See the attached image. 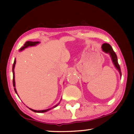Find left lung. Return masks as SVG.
Returning <instances> with one entry per match:
<instances>
[{"instance_id": "obj_1", "label": "left lung", "mask_w": 134, "mask_h": 134, "mask_svg": "<svg viewBox=\"0 0 134 134\" xmlns=\"http://www.w3.org/2000/svg\"><path fill=\"white\" fill-rule=\"evenodd\" d=\"M102 51L103 52H105V53L109 54L111 57V59H112V61L113 63V64H114L115 68L118 70V71L120 74V76L121 77L122 73L121 71V68H120L118 62L117 55L116 53H115L114 51H113L112 47H111L109 44H107V43H104V44L102 45Z\"/></svg>"}]
</instances>
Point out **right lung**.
<instances>
[{
  "mask_svg": "<svg viewBox=\"0 0 134 134\" xmlns=\"http://www.w3.org/2000/svg\"><path fill=\"white\" fill-rule=\"evenodd\" d=\"M40 42L39 41H35V42H32V41H26L25 42V44L24 45V46L21 47V48L19 49V51H21L22 50H24L25 48H28L29 47H33V46H35V45H38V44H40ZM15 64H16V59H15V61H14V63H13V67H12V72H13V87H14V90H15V92L16 93H17V92H16V88H15V72H14V69H15ZM61 100H62V99H61ZM60 102L59 103H58L56 105H55L53 107H52L51 108H49V109H45V110H36L34 109H31V108H29V109L31 110L32 111H33V112H37V113H44V112H46L47 111H48L49 110L52 109H53L54 108H55L59 104H60Z\"/></svg>",
  "mask_w": 134,
  "mask_h": 134,
  "instance_id": "1",
  "label": "right lung"
}]
</instances>
